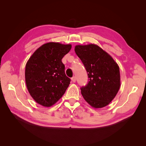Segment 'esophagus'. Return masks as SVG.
<instances>
[{"mask_svg": "<svg viewBox=\"0 0 146 146\" xmlns=\"http://www.w3.org/2000/svg\"><path fill=\"white\" fill-rule=\"evenodd\" d=\"M71 80H72V81L73 82H76V77L74 76L73 77H72Z\"/></svg>", "mask_w": 146, "mask_h": 146, "instance_id": "obj_1", "label": "esophagus"}]
</instances>
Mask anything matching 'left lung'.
<instances>
[{
    "mask_svg": "<svg viewBox=\"0 0 146 146\" xmlns=\"http://www.w3.org/2000/svg\"><path fill=\"white\" fill-rule=\"evenodd\" d=\"M75 52L89 78L86 85L80 88L84 99L94 108L108 105L120 88L118 65L111 56L95 44L76 46Z\"/></svg>",
    "mask_w": 146,
    "mask_h": 146,
    "instance_id": "obj_1",
    "label": "left lung"
}]
</instances>
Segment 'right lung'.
Here are the masks:
<instances>
[{
  "instance_id": "add662e5",
  "label": "right lung",
  "mask_w": 146,
  "mask_h": 146,
  "mask_svg": "<svg viewBox=\"0 0 146 146\" xmlns=\"http://www.w3.org/2000/svg\"><path fill=\"white\" fill-rule=\"evenodd\" d=\"M71 45L58 42L44 44L31 56L25 66V82L33 99L44 107L55 104L69 86L62 58Z\"/></svg>"
}]
</instances>
